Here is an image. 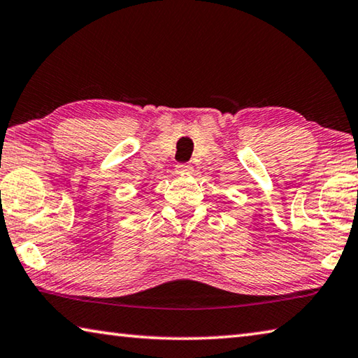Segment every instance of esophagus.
I'll list each match as a JSON object with an SVG mask.
<instances>
[{
    "label": "esophagus",
    "mask_w": 358,
    "mask_h": 358,
    "mask_svg": "<svg viewBox=\"0 0 358 358\" xmlns=\"http://www.w3.org/2000/svg\"><path fill=\"white\" fill-rule=\"evenodd\" d=\"M191 166L189 164H178L177 166V173L180 175H186V173H191Z\"/></svg>",
    "instance_id": "obj_1"
}]
</instances>
